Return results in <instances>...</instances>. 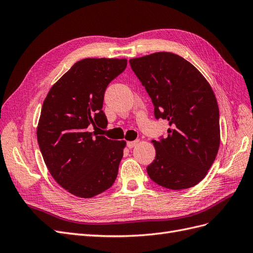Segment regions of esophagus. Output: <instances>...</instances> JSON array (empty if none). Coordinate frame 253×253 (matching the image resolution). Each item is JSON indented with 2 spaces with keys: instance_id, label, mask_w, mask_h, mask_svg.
Returning <instances> with one entry per match:
<instances>
[{
  "instance_id": "34e87169",
  "label": "esophagus",
  "mask_w": 253,
  "mask_h": 253,
  "mask_svg": "<svg viewBox=\"0 0 253 253\" xmlns=\"http://www.w3.org/2000/svg\"><path fill=\"white\" fill-rule=\"evenodd\" d=\"M138 142H139V140L128 141V142L126 143V145H127V148H129V149H132V148H134V147H135V145H137V144H138Z\"/></svg>"
}]
</instances>
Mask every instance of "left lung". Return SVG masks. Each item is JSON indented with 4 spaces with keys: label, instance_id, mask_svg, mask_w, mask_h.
<instances>
[{
    "label": "left lung",
    "instance_id": "1",
    "mask_svg": "<svg viewBox=\"0 0 253 253\" xmlns=\"http://www.w3.org/2000/svg\"><path fill=\"white\" fill-rule=\"evenodd\" d=\"M154 104L155 118L169 121L167 138L153 140L150 178L171 190L194 187L217 155L219 111L209 82L186 59L160 51L129 60Z\"/></svg>",
    "mask_w": 253,
    "mask_h": 253
}]
</instances>
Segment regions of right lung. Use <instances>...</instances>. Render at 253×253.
Listing matches in <instances>:
<instances>
[{
    "mask_svg": "<svg viewBox=\"0 0 253 253\" xmlns=\"http://www.w3.org/2000/svg\"><path fill=\"white\" fill-rule=\"evenodd\" d=\"M126 64V59L80 60L53 84L43 102L37 138L44 163L53 179L75 196L94 197L117 177L126 141L98 136L87 127L108 126L104 91Z\"/></svg>",
    "mask_w": 253,
    "mask_h": 253,
    "instance_id": "obj_1",
    "label": "right lung"
}]
</instances>
